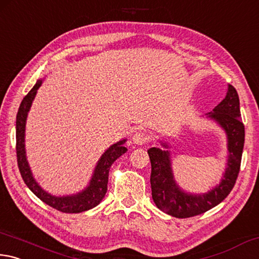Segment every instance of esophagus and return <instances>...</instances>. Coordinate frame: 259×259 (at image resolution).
I'll return each mask as SVG.
<instances>
[{
  "label": "esophagus",
  "instance_id": "obj_1",
  "mask_svg": "<svg viewBox=\"0 0 259 259\" xmlns=\"http://www.w3.org/2000/svg\"><path fill=\"white\" fill-rule=\"evenodd\" d=\"M132 140L135 144H144L148 141V135L144 132H141V131H140V132L134 133Z\"/></svg>",
  "mask_w": 259,
  "mask_h": 259
}]
</instances>
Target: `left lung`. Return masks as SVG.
Segmentation results:
<instances>
[{
  "label": "left lung",
  "mask_w": 259,
  "mask_h": 259,
  "mask_svg": "<svg viewBox=\"0 0 259 259\" xmlns=\"http://www.w3.org/2000/svg\"><path fill=\"white\" fill-rule=\"evenodd\" d=\"M208 117L215 119L228 135L229 160L219 187L206 194H189L175 183L170 168L169 151L151 148L148 150L151 161V191L156 206L166 214L188 219L203 214L219 205L229 196L238 179L244 144V126L240 119V101L237 90L229 85L225 99L214 108ZM167 148V144H162Z\"/></svg>",
  "instance_id": "8db88e82"
}]
</instances>
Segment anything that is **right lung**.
I'll use <instances>...</instances> for the list:
<instances>
[{"label": "right lung", "mask_w": 259, "mask_h": 259, "mask_svg": "<svg viewBox=\"0 0 259 259\" xmlns=\"http://www.w3.org/2000/svg\"><path fill=\"white\" fill-rule=\"evenodd\" d=\"M42 84V80H37L34 88L31 89L28 94L22 99L20 103L19 110L17 113V121H16V151H17V161L21 178L24 180L27 187L33 192L36 197L39 198L47 205L51 206L54 209L61 212H68V214H77L89 209H92L95 206H98L100 201L102 200L104 194L107 192L108 187V176L110 167L117 158L127 151V149L122 146L126 140L117 142L108 149L103 153L102 157L100 158L97 167H95L94 174L91 180L90 185L84 191L79 192L75 196H67V197H54L45 192L44 190L40 189L39 185L36 183L33 175H31L28 162L26 159L25 152V125L26 118L28 113L31 102L37 92L38 88Z\"/></svg>", "instance_id": "right-lung-1"}]
</instances>
